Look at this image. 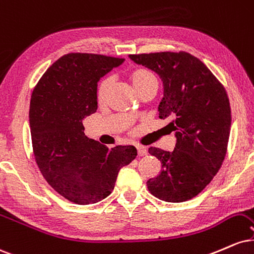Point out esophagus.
<instances>
[{"instance_id": "obj_1", "label": "esophagus", "mask_w": 254, "mask_h": 254, "mask_svg": "<svg viewBox=\"0 0 254 254\" xmlns=\"http://www.w3.org/2000/svg\"><path fill=\"white\" fill-rule=\"evenodd\" d=\"M136 153H138V156H146L147 150H146L144 146H136Z\"/></svg>"}]
</instances>
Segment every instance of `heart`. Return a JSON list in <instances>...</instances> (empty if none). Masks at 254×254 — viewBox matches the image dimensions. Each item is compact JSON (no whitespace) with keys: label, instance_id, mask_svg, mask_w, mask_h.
I'll return each mask as SVG.
<instances>
[{"label":"heart","instance_id":"obj_1","mask_svg":"<svg viewBox=\"0 0 254 254\" xmlns=\"http://www.w3.org/2000/svg\"><path fill=\"white\" fill-rule=\"evenodd\" d=\"M129 82L132 84V88L134 91H136L138 89L142 88V86L152 84V83H156V79H154L153 74L146 70H136L134 72L130 73L129 76ZM110 86V80L104 79L102 83H101L100 88H98V101L100 102H103L104 98L107 96V92L109 90Z\"/></svg>","mask_w":254,"mask_h":254}]
</instances>
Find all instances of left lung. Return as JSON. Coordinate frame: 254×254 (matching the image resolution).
Segmentation results:
<instances>
[{"mask_svg": "<svg viewBox=\"0 0 254 254\" xmlns=\"http://www.w3.org/2000/svg\"><path fill=\"white\" fill-rule=\"evenodd\" d=\"M138 65L163 82L159 119H169L175 150L150 147L162 172L147 181L150 192L165 202L191 199L217 174L225 159L231 130V107L225 88L210 70L187 52L130 55Z\"/></svg>", "mask_w": 254, "mask_h": 254, "instance_id": "obj_1", "label": "left lung"}]
</instances>
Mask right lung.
Instances as JSON below:
<instances>
[{"mask_svg":"<svg viewBox=\"0 0 254 254\" xmlns=\"http://www.w3.org/2000/svg\"><path fill=\"white\" fill-rule=\"evenodd\" d=\"M125 59L68 53L47 68L31 98L33 152L44 178L76 204L100 202L118 174L136 157L134 146L104 147L84 134L83 121L97 109V82Z\"/></svg>","mask_w":254,"mask_h":254,"instance_id":"right-lung-1","label":"right lung"}]
</instances>
